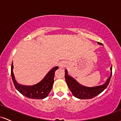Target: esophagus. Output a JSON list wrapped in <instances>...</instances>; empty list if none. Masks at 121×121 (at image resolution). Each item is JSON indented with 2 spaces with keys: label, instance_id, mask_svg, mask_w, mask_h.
Here are the masks:
<instances>
[{
  "label": "esophagus",
  "instance_id": "esophagus-1",
  "mask_svg": "<svg viewBox=\"0 0 121 121\" xmlns=\"http://www.w3.org/2000/svg\"><path fill=\"white\" fill-rule=\"evenodd\" d=\"M60 67H64V64H63V63H61V64L60 65Z\"/></svg>",
  "mask_w": 121,
  "mask_h": 121
}]
</instances>
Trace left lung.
<instances>
[{"mask_svg": "<svg viewBox=\"0 0 121 121\" xmlns=\"http://www.w3.org/2000/svg\"><path fill=\"white\" fill-rule=\"evenodd\" d=\"M98 43L99 44H102L99 42ZM110 70L111 71L112 70V66L110 68ZM112 72L111 73L110 76L108 77V80L106 81V82L103 85L89 87H85L80 85L74 78L68 75L67 71L65 70V79H66V83H67L69 89L71 91L74 97L79 99H82L93 98L101 93L108 87L110 81V79L112 78Z\"/></svg>", "mask_w": 121, "mask_h": 121, "instance_id": "8db88e82", "label": "left lung"}]
</instances>
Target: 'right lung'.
Here are the masks:
<instances>
[{
    "mask_svg": "<svg viewBox=\"0 0 121 121\" xmlns=\"http://www.w3.org/2000/svg\"><path fill=\"white\" fill-rule=\"evenodd\" d=\"M13 69V65L12 64L11 74L13 85L17 90L23 95L28 98L42 99L47 97L48 94L51 91L54 83L55 72L57 69H58V67L56 66L51 69L42 81H40L38 83L30 86H24V85H21L17 83L15 79Z\"/></svg>",
    "mask_w": 121,
    "mask_h": 121,
    "instance_id": "add662e5",
    "label": "right lung"
}]
</instances>
